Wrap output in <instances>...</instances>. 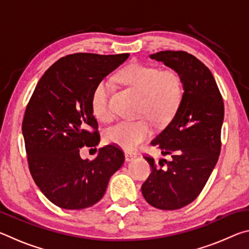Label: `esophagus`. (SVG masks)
<instances>
[{
  "instance_id": "esophagus-1",
  "label": "esophagus",
  "mask_w": 249,
  "mask_h": 249,
  "mask_svg": "<svg viewBox=\"0 0 249 249\" xmlns=\"http://www.w3.org/2000/svg\"><path fill=\"white\" fill-rule=\"evenodd\" d=\"M137 157V154L135 153H132V151H126L125 153V159L127 160V161H129V160H133L134 158Z\"/></svg>"
}]
</instances>
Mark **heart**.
Segmentation results:
<instances>
[{"instance_id":"obj_1","label":"heart","mask_w":249,"mask_h":249,"mask_svg":"<svg viewBox=\"0 0 249 249\" xmlns=\"http://www.w3.org/2000/svg\"><path fill=\"white\" fill-rule=\"evenodd\" d=\"M121 79L141 94L138 114L146 115L155 124L163 125L176 115L183 99V80L174 69L160 70L157 67L133 64L121 73ZM111 83L102 80L96 83L91 94V108L101 121L113 116ZM153 126L148 117L123 120L105 129L104 138L109 144L133 150L150 136Z\"/></svg>"}]
</instances>
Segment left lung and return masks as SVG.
Segmentation results:
<instances>
[{
    "mask_svg": "<svg viewBox=\"0 0 249 249\" xmlns=\"http://www.w3.org/2000/svg\"><path fill=\"white\" fill-rule=\"evenodd\" d=\"M181 74L183 99L176 115L151 141L170 156L159 166L149 155L151 167L142 185L145 200L160 210H178L195 201L215 167L221 153L224 102L212 72L187 52L165 50L150 54Z\"/></svg>",
    "mask_w": 249,
    "mask_h": 249,
    "instance_id": "obj_1",
    "label": "left lung"
}]
</instances>
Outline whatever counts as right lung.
Listing matches in <instances>:
<instances>
[{
	"instance_id": "obj_1",
	"label": "right lung",
	"mask_w": 249,
	"mask_h": 249,
	"mask_svg": "<svg viewBox=\"0 0 249 249\" xmlns=\"http://www.w3.org/2000/svg\"><path fill=\"white\" fill-rule=\"evenodd\" d=\"M128 56L78 53L62 57L44 73L28 101L22 132L29 172L59 208L81 210L95 204L124 163L123 150L114 145L101 148L91 161L81 159L80 149L100 142L92 91Z\"/></svg>"
}]
</instances>
